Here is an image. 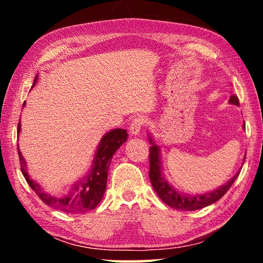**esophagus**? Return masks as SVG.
<instances>
[{"label":"esophagus","instance_id":"34e87169","mask_svg":"<svg viewBox=\"0 0 263 263\" xmlns=\"http://www.w3.org/2000/svg\"><path fill=\"white\" fill-rule=\"evenodd\" d=\"M145 123H146L145 117H142V116H139V117H136L135 119H133L132 123H131V125H130V132L132 133V135L137 136L138 133L140 132L142 126L145 125Z\"/></svg>","mask_w":263,"mask_h":263}]
</instances>
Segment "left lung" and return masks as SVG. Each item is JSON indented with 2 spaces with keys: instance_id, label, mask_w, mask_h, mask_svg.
<instances>
[{
  "instance_id": "obj_1",
  "label": "left lung",
  "mask_w": 263,
  "mask_h": 263,
  "mask_svg": "<svg viewBox=\"0 0 263 263\" xmlns=\"http://www.w3.org/2000/svg\"><path fill=\"white\" fill-rule=\"evenodd\" d=\"M230 103L239 105V100L237 95H232L230 97ZM245 127V126H243ZM149 141L152 146L149 147V180L152 183L155 193L158 194L163 203H166L168 206L174 208L176 210L184 211H194L198 209L205 208L210 204H213L224 196L228 190L232 186L235 179H237L239 173H237L228 183L219 186V188L205 193L202 195H185L173 188L163 177L161 172V161H160V148L158 145H155L153 140L149 138Z\"/></svg>"
}]
</instances>
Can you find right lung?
Listing matches in <instances>:
<instances>
[{
	"instance_id": "obj_1",
	"label": "right lung",
	"mask_w": 263,
	"mask_h": 263,
	"mask_svg": "<svg viewBox=\"0 0 263 263\" xmlns=\"http://www.w3.org/2000/svg\"><path fill=\"white\" fill-rule=\"evenodd\" d=\"M35 82H37V77H35L33 81V86ZM23 105H25V103ZM20 131L21 122L18 123V128H17L18 135ZM127 136L128 135L126 130H124V128H116V130L110 131L102 137L90 171L81 180H79L77 183L70 186L69 190L60 196L45 193L37 182L31 179L28 171H26L25 160L23 155L21 154L18 146H17L20 155L21 171L23 173L25 180L31 186V189L47 205L67 213H84L95 209L102 201V198H103L111 160H112L116 151L127 140Z\"/></svg>"
}]
</instances>
